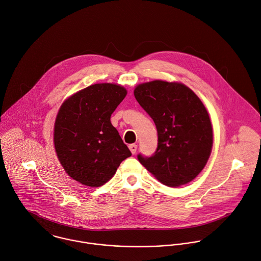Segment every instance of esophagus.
Segmentation results:
<instances>
[{"label":"esophagus","instance_id":"obj_1","mask_svg":"<svg viewBox=\"0 0 261 261\" xmlns=\"http://www.w3.org/2000/svg\"><path fill=\"white\" fill-rule=\"evenodd\" d=\"M129 149L132 152V154H134L136 152V150H137V145L136 144H130L129 145Z\"/></svg>","mask_w":261,"mask_h":261}]
</instances>
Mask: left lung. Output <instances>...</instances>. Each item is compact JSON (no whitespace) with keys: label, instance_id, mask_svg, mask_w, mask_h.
<instances>
[{"label":"left lung","instance_id":"8db88e82","mask_svg":"<svg viewBox=\"0 0 261 261\" xmlns=\"http://www.w3.org/2000/svg\"><path fill=\"white\" fill-rule=\"evenodd\" d=\"M134 96L153 120L158 148L138 160L161 183L179 187L194 180L213 149V125L196 93L181 82L153 80L134 88Z\"/></svg>","mask_w":261,"mask_h":261}]
</instances>
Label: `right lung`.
Returning a JSON list of instances; mask_svg holds the SVG:
<instances>
[{
	"label": "right lung",
	"instance_id": "obj_1",
	"mask_svg": "<svg viewBox=\"0 0 261 261\" xmlns=\"http://www.w3.org/2000/svg\"><path fill=\"white\" fill-rule=\"evenodd\" d=\"M127 95L115 83L83 88L61 105L54 125V146L65 172L78 183L99 187L131 155L111 116Z\"/></svg>",
	"mask_w": 261,
	"mask_h": 261
}]
</instances>
